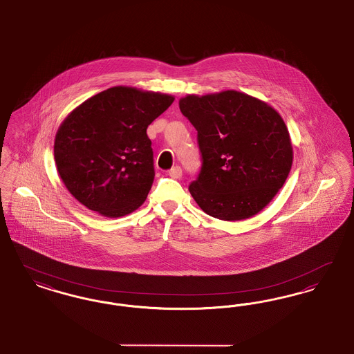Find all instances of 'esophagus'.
Masks as SVG:
<instances>
[{
  "label": "esophagus",
  "mask_w": 354,
  "mask_h": 354,
  "mask_svg": "<svg viewBox=\"0 0 354 354\" xmlns=\"http://www.w3.org/2000/svg\"><path fill=\"white\" fill-rule=\"evenodd\" d=\"M169 175L171 178H174V179H179L182 176V169L179 166H175V167L169 169Z\"/></svg>",
  "instance_id": "obj_1"
}]
</instances>
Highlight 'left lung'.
<instances>
[{
  "label": "left lung",
  "instance_id": "1",
  "mask_svg": "<svg viewBox=\"0 0 354 354\" xmlns=\"http://www.w3.org/2000/svg\"><path fill=\"white\" fill-rule=\"evenodd\" d=\"M182 114L198 131L202 169L188 189L203 211L220 220L248 219L286 183L290 136L280 114L235 90L187 95Z\"/></svg>",
  "mask_w": 354,
  "mask_h": 354
}]
</instances>
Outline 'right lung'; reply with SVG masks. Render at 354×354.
I'll list each match as a JSON object with an SVG mask.
<instances>
[{
    "label": "right lung",
    "instance_id": "1",
    "mask_svg": "<svg viewBox=\"0 0 354 354\" xmlns=\"http://www.w3.org/2000/svg\"><path fill=\"white\" fill-rule=\"evenodd\" d=\"M174 100L115 86L74 109L54 140L55 166L68 192L107 218L139 208L155 176L147 127Z\"/></svg>",
    "mask_w": 354,
    "mask_h": 354
}]
</instances>
